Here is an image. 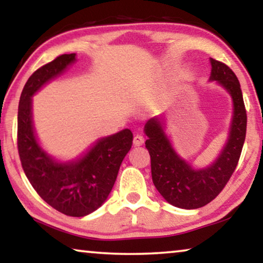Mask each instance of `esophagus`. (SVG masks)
<instances>
[{"instance_id":"34e87169","label":"esophagus","mask_w":263,"mask_h":263,"mask_svg":"<svg viewBox=\"0 0 263 263\" xmlns=\"http://www.w3.org/2000/svg\"><path fill=\"white\" fill-rule=\"evenodd\" d=\"M133 142H134V146H142L143 142H145V138H143L142 135L136 134L134 136V141Z\"/></svg>"}]
</instances>
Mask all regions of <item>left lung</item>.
I'll return each instance as SVG.
<instances>
[{
    "label": "left lung",
    "instance_id": "obj_1",
    "mask_svg": "<svg viewBox=\"0 0 263 263\" xmlns=\"http://www.w3.org/2000/svg\"><path fill=\"white\" fill-rule=\"evenodd\" d=\"M210 62V81L220 85L232 100L228 139L211 164L196 167L179 156L166 134L165 115L151 118L143 128L154 185L168 203L183 210L203 207L217 197L235 171L246 140L247 112L238 79L226 64L213 59Z\"/></svg>",
    "mask_w": 263,
    "mask_h": 263
}]
</instances>
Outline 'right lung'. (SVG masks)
Returning <instances> with one entry per match:
<instances>
[{
  "mask_svg": "<svg viewBox=\"0 0 263 263\" xmlns=\"http://www.w3.org/2000/svg\"><path fill=\"white\" fill-rule=\"evenodd\" d=\"M77 62V53L61 55L28 79L17 110V149L25 175L38 195L61 213L85 217L102 206L133 145L130 129L99 138L80 156L60 160L39 142L33 124L32 98L46 84Z\"/></svg>",
  "mask_w": 263,
  "mask_h": 263,
  "instance_id": "add662e5",
  "label": "right lung"
}]
</instances>
